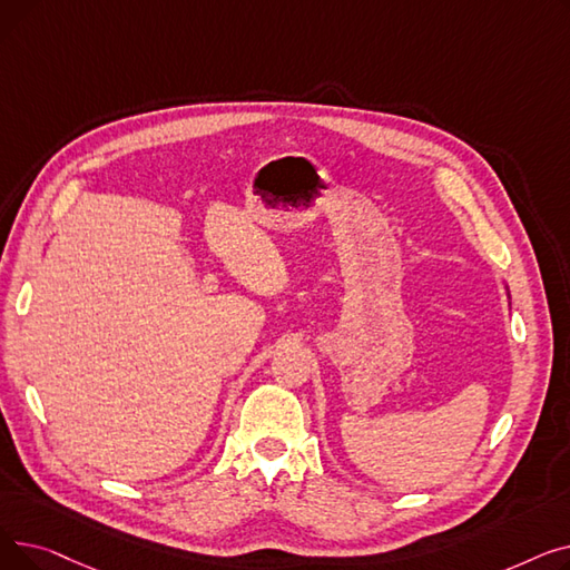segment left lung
<instances>
[{"mask_svg":"<svg viewBox=\"0 0 570 570\" xmlns=\"http://www.w3.org/2000/svg\"><path fill=\"white\" fill-rule=\"evenodd\" d=\"M503 288H505V295H508V297H511V291H508V284H505V282H503Z\"/></svg>","mask_w":570,"mask_h":570,"instance_id":"obj_1","label":"left lung"}]
</instances>
